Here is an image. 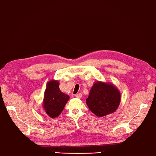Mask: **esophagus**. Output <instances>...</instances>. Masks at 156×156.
Listing matches in <instances>:
<instances>
[{
	"label": "esophagus",
	"mask_w": 156,
	"mask_h": 156,
	"mask_svg": "<svg viewBox=\"0 0 156 156\" xmlns=\"http://www.w3.org/2000/svg\"><path fill=\"white\" fill-rule=\"evenodd\" d=\"M81 96H82L81 93H78V94L75 95V98H81Z\"/></svg>",
	"instance_id": "1"
}]
</instances>
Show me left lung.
<instances>
[{
  "instance_id": "obj_1",
  "label": "left lung",
  "mask_w": 156,
  "mask_h": 156,
  "mask_svg": "<svg viewBox=\"0 0 156 156\" xmlns=\"http://www.w3.org/2000/svg\"><path fill=\"white\" fill-rule=\"evenodd\" d=\"M121 101V94L115 86L98 81L90 90L86 103L92 113L103 117L115 112Z\"/></svg>"
}]
</instances>
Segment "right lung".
<instances>
[{
	"label": "right lung",
	"mask_w": 156,
	"mask_h": 156,
	"mask_svg": "<svg viewBox=\"0 0 156 156\" xmlns=\"http://www.w3.org/2000/svg\"><path fill=\"white\" fill-rule=\"evenodd\" d=\"M69 99V95L61 91L59 83L57 81L51 80L48 82L43 103L47 115L51 118L58 117L63 112Z\"/></svg>",
	"instance_id": "right-lung-1"
}]
</instances>
